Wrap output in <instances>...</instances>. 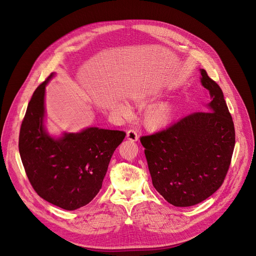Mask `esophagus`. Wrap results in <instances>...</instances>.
<instances>
[{
  "label": "esophagus",
  "mask_w": 256,
  "mask_h": 256,
  "mask_svg": "<svg viewBox=\"0 0 256 256\" xmlns=\"http://www.w3.org/2000/svg\"><path fill=\"white\" fill-rule=\"evenodd\" d=\"M127 138L131 142H136L138 140V131L134 129H130L127 131Z\"/></svg>",
  "instance_id": "obj_1"
}]
</instances>
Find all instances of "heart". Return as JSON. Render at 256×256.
I'll list each match as a JSON object with an SVG mask.
<instances>
[{"label":"heart","instance_id":"obj_1","mask_svg":"<svg viewBox=\"0 0 256 256\" xmlns=\"http://www.w3.org/2000/svg\"><path fill=\"white\" fill-rule=\"evenodd\" d=\"M147 94L134 96V101L138 104H144L148 100ZM114 112L122 116H129L131 114V109L126 103H118L114 106ZM173 116V109L168 104L162 103L150 107L144 114V125L151 130H158L166 127Z\"/></svg>","mask_w":256,"mask_h":256}]
</instances>
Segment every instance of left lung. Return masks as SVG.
<instances>
[{
	"mask_svg": "<svg viewBox=\"0 0 256 256\" xmlns=\"http://www.w3.org/2000/svg\"><path fill=\"white\" fill-rule=\"evenodd\" d=\"M208 112H192L170 127L140 138L155 190L174 206L196 205L220 188L231 162L236 131L224 94L201 70Z\"/></svg>",
	"mask_w": 256,
	"mask_h": 256,
	"instance_id": "1",
	"label": "left lung"
}]
</instances>
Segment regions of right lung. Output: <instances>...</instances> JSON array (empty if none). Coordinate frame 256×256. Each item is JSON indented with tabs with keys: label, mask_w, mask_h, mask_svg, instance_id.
<instances>
[{
	"label": "right lung",
	"mask_w": 256,
	"mask_h": 256,
	"mask_svg": "<svg viewBox=\"0 0 256 256\" xmlns=\"http://www.w3.org/2000/svg\"><path fill=\"white\" fill-rule=\"evenodd\" d=\"M33 92L22 122L18 150L27 177L40 197L66 210L88 204L102 188L109 162L126 133L90 127L53 138L44 128V88Z\"/></svg>",
	"instance_id": "right-lung-1"
}]
</instances>
